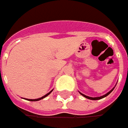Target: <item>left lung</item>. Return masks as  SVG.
I'll list each match as a JSON object with an SVG mask.
<instances>
[{
	"mask_svg": "<svg viewBox=\"0 0 128 128\" xmlns=\"http://www.w3.org/2000/svg\"><path fill=\"white\" fill-rule=\"evenodd\" d=\"M113 90H114V88L112 89V90H110V91L109 92H108V93H107L106 94L103 95V96H100V97H95V98L90 97V96H86V95H85V94H82V93H80V94H81V95H82V96H83L84 97L87 98H88V99H91V100H99V99H101V98H104V97H106V96H107L108 95H109L110 94V93H111V92H112L113 91Z\"/></svg>",
	"mask_w": 128,
	"mask_h": 128,
	"instance_id": "left-lung-1",
	"label": "left lung"
}]
</instances>
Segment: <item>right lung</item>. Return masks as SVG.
Instances as JSON below:
<instances>
[{"mask_svg":"<svg viewBox=\"0 0 128 128\" xmlns=\"http://www.w3.org/2000/svg\"><path fill=\"white\" fill-rule=\"evenodd\" d=\"M52 92V91L50 92H49V93H48V94H45V96H42V97L39 98H37V99H27V100H30V101H37V100H41V99H42V98H45V97H46V96H48V95H49V94H50V93H51Z\"/></svg>","mask_w":128,"mask_h":128,"instance_id":"right-lung-1","label":"right lung"}]
</instances>
